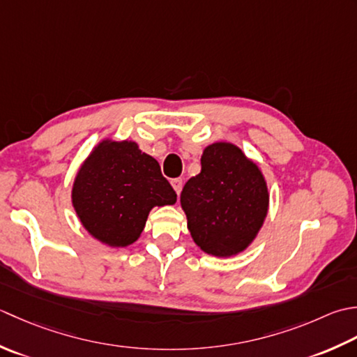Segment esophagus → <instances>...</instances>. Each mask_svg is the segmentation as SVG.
<instances>
[{"instance_id":"1","label":"esophagus","mask_w":357,"mask_h":357,"mask_svg":"<svg viewBox=\"0 0 357 357\" xmlns=\"http://www.w3.org/2000/svg\"><path fill=\"white\" fill-rule=\"evenodd\" d=\"M171 185L174 188V191H176L177 194L181 192V188H183V180L181 178H172L171 180Z\"/></svg>"}]
</instances>
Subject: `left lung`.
Wrapping results in <instances>:
<instances>
[{"label": "left lung", "instance_id": "8db88e82", "mask_svg": "<svg viewBox=\"0 0 357 357\" xmlns=\"http://www.w3.org/2000/svg\"><path fill=\"white\" fill-rule=\"evenodd\" d=\"M202 171L181 191L188 229L202 251L231 257L256 238L268 214L270 194L259 166L227 142L205 148Z\"/></svg>", "mask_w": 357, "mask_h": 357}]
</instances>
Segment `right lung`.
<instances>
[{
    "mask_svg": "<svg viewBox=\"0 0 357 357\" xmlns=\"http://www.w3.org/2000/svg\"><path fill=\"white\" fill-rule=\"evenodd\" d=\"M176 202L157 160L129 140L100 142L72 186V205L84 229L114 248L140 237L152 208Z\"/></svg>",
    "mask_w": 357,
    "mask_h": 357,
    "instance_id": "1",
    "label": "right lung"
}]
</instances>
